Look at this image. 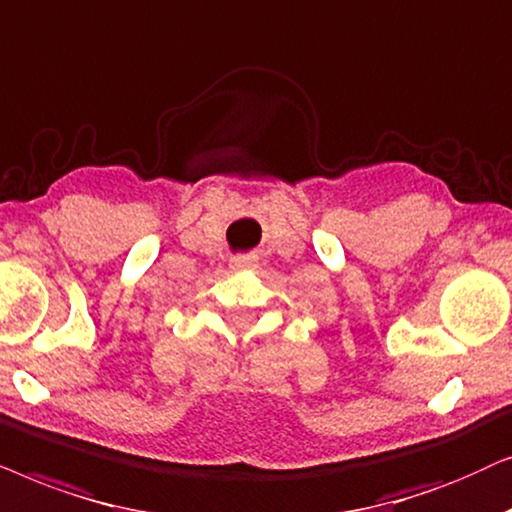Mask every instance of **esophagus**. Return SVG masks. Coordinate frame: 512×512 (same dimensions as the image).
Masks as SVG:
<instances>
[{
    "instance_id": "34e87169",
    "label": "esophagus",
    "mask_w": 512,
    "mask_h": 512,
    "mask_svg": "<svg viewBox=\"0 0 512 512\" xmlns=\"http://www.w3.org/2000/svg\"><path fill=\"white\" fill-rule=\"evenodd\" d=\"M250 260H252V257H236V260H234V267H248Z\"/></svg>"
}]
</instances>
